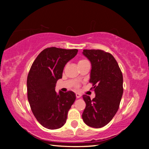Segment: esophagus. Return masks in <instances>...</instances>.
<instances>
[{
    "label": "esophagus",
    "mask_w": 149,
    "mask_h": 149,
    "mask_svg": "<svg viewBox=\"0 0 149 149\" xmlns=\"http://www.w3.org/2000/svg\"><path fill=\"white\" fill-rule=\"evenodd\" d=\"M75 96H76V97H77V98H80L81 97V95L80 93H77L76 94H75Z\"/></svg>",
    "instance_id": "1"
}]
</instances>
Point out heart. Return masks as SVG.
Here are the masks:
<instances>
[{"instance_id": "obj_1", "label": "heart", "mask_w": 149, "mask_h": 149, "mask_svg": "<svg viewBox=\"0 0 149 149\" xmlns=\"http://www.w3.org/2000/svg\"><path fill=\"white\" fill-rule=\"evenodd\" d=\"M87 60H80L79 62H78V65L79 64H82V63H84V62H86ZM75 87H79V85L78 84H77L76 85H75Z\"/></svg>"}]
</instances>
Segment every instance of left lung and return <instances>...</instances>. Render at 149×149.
<instances>
[{
    "instance_id": "left-lung-1",
    "label": "left lung",
    "mask_w": 149,
    "mask_h": 149,
    "mask_svg": "<svg viewBox=\"0 0 149 149\" xmlns=\"http://www.w3.org/2000/svg\"><path fill=\"white\" fill-rule=\"evenodd\" d=\"M83 54L91 63L89 82L95 93L92 100L83 95L86 107L82 118L88 126L100 128L109 123L119 108L123 95V75L118 62L109 52L87 50Z\"/></svg>"
}]
</instances>
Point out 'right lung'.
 Here are the masks:
<instances>
[{
    "label": "right lung",
    "mask_w": 149,
    "mask_h": 149,
    "mask_svg": "<svg viewBox=\"0 0 149 149\" xmlns=\"http://www.w3.org/2000/svg\"><path fill=\"white\" fill-rule=\"evenodd\" d=\"M77 52V49L47 48L30 68L27 79V99L35 118L47 129H58L65 124L68 112L76 98L72 91H60L57 94L55 87L62 77L65 65Z\"/></svg>",
    "instance_id": "add662e5"
}]
</instances>
